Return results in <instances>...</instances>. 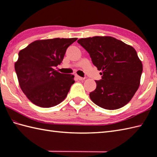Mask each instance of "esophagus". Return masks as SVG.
<instances>
[{
	"mask_svg": "<svg viewBox=\"0 0 157 157\" xmlns=\"http://www.w3.org/2000/svg\"><path fill=\"white\" fill-rule=\"evenodd\" d=\"M75 78L78 79H79V80H84V79H85L84 78H82V77L79 76V75H75Z\"/></svg>",
	"mask_w": 157,
	"mask_h": 157,
	"instance_id": "1",
	"label": "esophagus"
}]
</instances>
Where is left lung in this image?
<instances>
[{"instance_id": "left-lung-1", "label": "left lung", "mask_w": 157, "mask_h": 157, "mask_svg": "<svg viewBox=\"0 0 157 157\" xmlns=\"http://www.w3.org/2000/svg\"><path fill=\"white\" fill-rule=\"evenodd\" d=\"M78 42L102 71V79L95 81L96 88L90 93L92 101L108 110L128 104L139 88L143 69L136 50L111 36L81 38Z\"/></svg>"}]
</instances>
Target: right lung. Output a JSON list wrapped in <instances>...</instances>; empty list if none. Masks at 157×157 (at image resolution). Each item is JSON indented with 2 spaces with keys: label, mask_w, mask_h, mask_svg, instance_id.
Listing matches in <instances>:
<instances>
[{
  "label": "right lung",
  "mask_w": 157,
  "mask_h": 157,
  "mask_svg": "<svg viewBox=\"0 0 157 157\" xmlns=\"http://www.w3.org/2000/svg\"><path fill=\"white\" fill-rule=\"evenodd\" d=\"M78 38L36 40L19 52L15 72L21 90L34 105L43 108L60 104L74 84V75L53 69L61 64L66 50Z\"/></svg>",
  "instance_id": "add662e5"
}]
</instances>
